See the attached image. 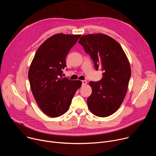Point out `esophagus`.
Listing matches in <instances>:
<instances>
[{
	"mask_svg": "<svg viewBox=\"0 0 156 156\" xmlns=\"http://www.w3.org/2000/svg\"><path fill=\"white\" fill-rule=\"evenodd\" d=\"M87 84V81L86 80H83L82 81V85L83 86H84Z\"/></svg>",
	"mask_w": 156,
	"mask_h": 156,
	"instance_id": "34e87169",
	"label": "esophagus"
}]
</instances>
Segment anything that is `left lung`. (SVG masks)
Listing matches in <instances>:
<instances>
[{"mask_svg":"<svg viewBox=\"0 0 156 156\" xmlns=\"http://www.w3.org/2000/svg\"><path fill=\"white\" fill-rule=\"evenodd\" d=\"M78 42L96 70L103 72L100 81L89 82L92 91L87 100L88 108L97 116H109L119 109L127 91L131 76L128 58L119 43L105 34L85 35Z\"/></svg>","mask_w":156,"mask_h":156,"instance_id":"8db88e82","label":"left lung"}]
</instances>
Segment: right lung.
I'll list each match as a JSON object with an SVG mask.
<instances>
[{
    "label": "right lung",
    "instance_id": "obj_1",
    "mask_svg": "<svg viewBox=\"0 0 156 156\" xmlns=\"http://www.w3.org/2000/svg\"><path fill=\"white\" fill-rule=\"evenodd\" d=\"M80 37L64 34L50 37L39 46L31 62L28 72L30 89L37 105L48 116L66 113L81 86V81L62 76L66 56Z\"/></svg>",
    "mask_w": 156,
    "mask_h": 156
}]
</instances>
